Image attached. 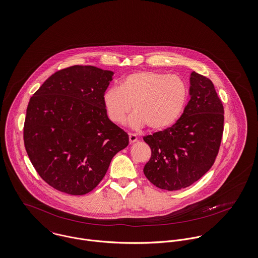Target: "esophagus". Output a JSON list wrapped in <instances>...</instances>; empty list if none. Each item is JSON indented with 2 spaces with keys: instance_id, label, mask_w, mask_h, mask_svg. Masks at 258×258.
Instances as JSON below:
<instances>
[{
  "instance_id": "34e87169",
  "label": "esophagus",
  "mask_w": 258,
  "mask_h": 258,
  "mask_svg": "<svg viewBox=\"0 0 258 258\" xmlns=\"http://www.w3.org/2000/svg\"><path fill=\"white\" fill-rule=\"evenodd\" d=\"M128 139H130V144H135L136 142H138V137L134 134H130Z\"/></svg>"
}]
</instances>
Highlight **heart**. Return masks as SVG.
I'll return each mask as SVG.
<instances>
[{
    "mask_svg": "<svg viewBox=\"0 0 258 258\" xmlns=\"http://www.w3.org/2000/svg\"><path fill=\"white\" fill-rule=\"evenodd\" d=\"M188 100V86L176 75L141 71L126 76L119 88L111 87L103 94L107 117L116 124L124 121L134 107L128 123L133 128L147 124L153 131L173 125L181 116Z\"/></svg>",
    "mask_w": 258,
    "mask_h": 258,
    "instance_id": "1",
    "label": "heart"
}]
</instances>
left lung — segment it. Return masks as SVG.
<instances>
[{"label":"left lung","mask_w":258,"mask_h":258,"mask_svg":"<svg viewBox=\"0 0 258 258\" xmlns=\"http://www.w3.org/2000/svg\"><path fill=\"white\" fill-rule=\"evenodd\" d=\"M189 97L179 119L164 131L144 137L152 156L144 167L158 188L178 190L198 181L218 154L224 121L223 105L212 82L190 74Z\"/></svg>","instance_id":"left-lung-1"}]
</instances>
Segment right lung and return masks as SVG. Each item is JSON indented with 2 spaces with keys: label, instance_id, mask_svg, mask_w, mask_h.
Wrapping results in <instances>:
<instances>
[{
  "label": "right lung",
  "instance_id": "1",
  "mask_svg": "<svg viewBox=\"0 0 258 258\" xmlns=\"http://www.w3.org/2000/svg\"><path fill=\"white\" fill-rule=\"evenodd\" d=\"M112 76L94 66H73L52 75L29 102L25 148L39 175L56 190L92 191L128 145L127 134L103 106Z\"/></svg>",
  "mask_w": 258,
  "mask_h": 258
}]
</instances>
